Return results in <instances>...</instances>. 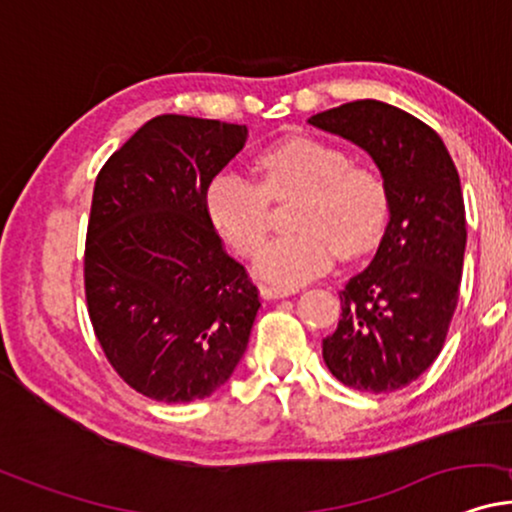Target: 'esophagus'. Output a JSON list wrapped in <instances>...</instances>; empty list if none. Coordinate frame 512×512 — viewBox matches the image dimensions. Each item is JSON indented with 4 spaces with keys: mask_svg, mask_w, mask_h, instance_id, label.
Segmentation results:
<instances>
[{
    "mask_svg": "<svg viewBox=\"0 0 512 512\" xmlns=\"http://www.w3.org/2000/svg\"><path fill=\"white\" fill-rule=\"evenodd\" d=\"M294 294V289H285V287H270V285H263L261 287V296L263 299H285V296Z\"/></svg>",
    "mask_w": 512,
    "mask_h": 512,
    "instance_id": "obj_1",
    "label": "esophagus"
}]
</instances>
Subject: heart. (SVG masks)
I'll return each mask as SVG.
<instances>
[{"label": "heart", "instance_id": "obj_1", "mask_svg": "<svg viewBox=\"0 0 512 512\" xmlns=\"http://www.w3.org/2000/svg\"><path fill=\"white\" fill-rule=\"evenodd\" d=\"M261 182L223 170L208 182L206 208L220 235L239 256L261 249L273 204L299 194L292 211L296 232L270 242L256 261L263 280L285 289L323 275L334 256H361L382 237L389 216L387 187L370 168L313 137H287L256 156Z\"/></svg>", "mask_w": 512, "mask_h": 512}]
</instances>
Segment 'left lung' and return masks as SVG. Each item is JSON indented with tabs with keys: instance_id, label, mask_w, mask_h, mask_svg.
Listing matches in <instances>:
<instances>
[{
	"instance_id": "8db88e82",
	"label": "left lung",
	"mask_w": 512,
	"mask_h": 512,
	"mask_svg": "<svg viewBox=\"0 0 512 512\" xmlns=\"http://www.w3.org/2000/svg\"><path fill=\"white\" fill-rule=\"evenodd\" d=\"M308 123L368 151L387 187L389 223L377 254L339 292L342 318L323 339L339 382L387 394L430 368L456 311L468 239L458 170L430 125L377 99Z\"/></svg>"
}]
</instances>
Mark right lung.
Here are the masks:
<instances>
[{"label": "right lung", "mask_w": 512, "mask_h": 512, "mask_svg": "<svg viewBox=\"0 0 512 512\" xmlns=\"http://www.w3.org/2000/svg\"><path fill=\"white\" fill-rule=\"evenodd\" d=\"M246 135V125L156 116L94 182L87 311L113 370L154 401L206 399L249 344L258 289L206 208L208 182Z\"/></svg>", "instance_id": "add662e5"}]
</instances>
